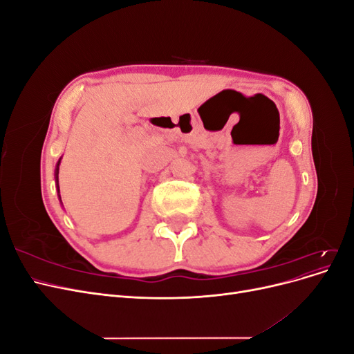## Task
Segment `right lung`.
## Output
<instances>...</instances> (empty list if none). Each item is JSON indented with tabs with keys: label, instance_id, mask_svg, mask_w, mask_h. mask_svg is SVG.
<instances>
[{
	"label": "right lung",
	"instance_id": "obj_1",
	"mask_svg": "<svg viewBox=\"0 0 354 354\" xmlns=\"http://www.w3.org/2000/svg\"><path fill=\"white\" fill-rule=\"evenodd\" d=\"M59 164H60V160L57 162V168H56V181H59Z\"/></svg>",
	"mask_w": 354,
	"mask_h": 354
}]
</instances>
